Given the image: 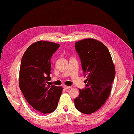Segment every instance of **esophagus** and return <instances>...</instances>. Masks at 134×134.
I'll list each match as a JSON object with an SVG mask.
<instances>
[{"label": "esophagus", "mask_w": 134, "mask_h": 134, "mask_svg": "<svg viewBox=\"0 0 134 134\" xmlns=\"http://www.w3.org/2000/svg\"><path fill=\"white\" fill-rule=\"evenodd\" d=\"M63 88H64L65 90H67V89H69V88H71V87H70V86H67L64 85L63 86Z\"/></svg>", "instance_id": "obj_1"}]
</instances>
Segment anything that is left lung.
Returning a JSON list of instances; mask_svg holds the SVG:
<instances>
[{
  "label": "left lung",
  "instance_id": "left-lung-1",
  "mask_svg": "<svg viewBox=\"0 0 134 134\" xmlns=\"http://www.w3.org/2000/svg\"><path fill=\"white\" fill-rule=\"evenodd\" d=\"M75 48L87 79L85 88L79 89L74 104L79 111L90 114L101 107L110 95L115 67L108 48L99 41L85 39L76 42Z\"/></svg>",
  "mask_w": 134,
  "mask_h": 134
}]
</instances>
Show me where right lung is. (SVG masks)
<instances>
[{
    "label": "right lung",
    "mask_w": 134,
    "mask_h": 134,
    "mask_svg": "<svg viewBox=\"0 0 134 134\" xmlns=\"http://www.w3.org/2000/svg\"><path fill=\"white\" fill-rule=\"evenodd\" d=\"M60 45L40 41L26 50L21 59L19 86L27 102L40 113H51L56 109L62 87L48 85L51 78V58Z\"/></svg>",
    "instance_id": "obj_1"
}]
</instances>
